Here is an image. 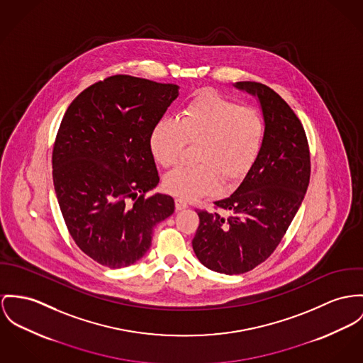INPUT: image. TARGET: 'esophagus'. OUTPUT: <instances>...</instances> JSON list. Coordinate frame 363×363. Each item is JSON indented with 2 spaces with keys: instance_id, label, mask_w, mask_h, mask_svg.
<instances>
[{
  "instance_id": "34e87169",
  "label": "esophagus",
  "mask_w": 363,
  "mask_h": 363,
  "mask_svg": "<svg viewBox=\"0 0 363 363\" xmlns=\"http://www.w3.org/2000/svg\"><path fill=\"white\" fill-rule=\"evenodd\" d=\"M175 208H177V211L185 210V208H188V203L182 199H175Z\"/></svg>"
}]
</instances>
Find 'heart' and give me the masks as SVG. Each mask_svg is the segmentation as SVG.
Listing matches in <instances>:
<instances>
[{
	"mask_svg": "<svg viewBox=\"0 0 363 363\" xmlns=\"http://www.w3.org/2000/svg\"><path fill=\"white\" fill-rule=\"evenodd\" d=\"M265 123L254 108L240 106L214 92L196 96L178 118L159 120L149 135L153 160L162 167L178 163L185 145H195L199 166L178 167L164 177V188L182 200H196L240 181L255 163Z\"/></svg>",
	"mask_w": 363,
	"mask_h": 363,
	"instance_id": "b5f03b06",
	"label": "heart"
}]
</instances>
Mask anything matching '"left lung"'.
I'll return each mask as SVG.
<instances>
[{"label":"left lung","instance_id":"8db88e82","mask_svg":"<svg viewBox=\"0 0 363 363\" xmlns=\"http://www.w3.org/2000/svg\"><path fill=\"white\" fill-rule=\"evenodd\" d=\"M233 86L257 98L264 142L236 191L216 201L230 216L197 210L200 223L192 240L199 261L225 275L249 272L274 252L304 200L311 175L307 135L291 108L264 84Z\"/></svg>","mask_w":363,"mask_h":363}]
</instances>
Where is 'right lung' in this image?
<instances>
[{
    "label": "right lung",
    "mask_w": 363,
    "mask_h": 363,
    "mask_svg": "<svg viewBox=\"0 0 363 363\" xmlns=\"http://www.w3.org/2000/svg\"><path fill=\"white\" fill-rule=\"evenodd\" d=\"M178 95L175 84L117 74L84 89L62 118L52 152L57 203L76 245L101 265L135 264L174 213L171 196L143 195L160 179L150 131Z\"/></svg>",
    "instance_id": "obj_1"
}]
</instances>
